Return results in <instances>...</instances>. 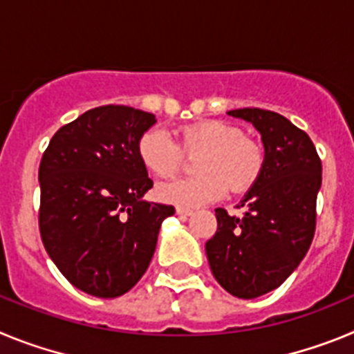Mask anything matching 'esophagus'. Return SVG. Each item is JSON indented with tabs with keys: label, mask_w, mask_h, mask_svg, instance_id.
I'll list each match as a JSON object with an SVG mask.
<instances>
[{
	"label": "esophagus",
	"mask_w": 354,
	"mask_h": 354,
	"mask_svg": "<svg viewBox=\"0 0 354 354\" xmlns=\"http://www.w3.org/2000/svg\"><path fill=\"white\" fill-rule=\"evenodd\" d=\"M192 214H193V211H192V209L177 207V216H184V218H186V216H192Z\"/></svg>",
	"instance_id": "34e87169"
}]
</instances>
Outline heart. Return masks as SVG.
<instances>
[{"label": "heart", "mask_w": 354, "mask_h": 354, "mask_svg": "<svg viewBox=\"0 0 354 354\" xmlns=\"http://www.w3.org/2000/svg\"><path fill=\"white\" fill-rule=\"evenodd\" d=\"M180 147L198 152L195 170L198 175L162 183L156 196L162 204L177 207H200L227 193L246 192L257 183L264 167V152L243 129L223 120H200L180 127ZM136 154L143 167L156 177H170L180 168L183 152L162 129H149L136 143Z\"/></svg>", "instance_id": "b5f03b06"}]
</instances>
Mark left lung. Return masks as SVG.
<instances>
[{"label":"left lung","instance_id":"8db88e82","mask_svg":"<svg viewBox=\"0 0 354 354\" xmlns=\"http://www.w3.org/2000/svg\"><path fill=\"white\" fill-rule=\"evenodd\" d=\"M227 115L261 133L264 167L237 205L246 209L243 218L216 209L218 230L205 253L227 292L253 299L282 286L310 248L323 167L308 134L282 115L259 108Z\"/></svg>","mask_w":354,"mask_h":354}]
</instances>
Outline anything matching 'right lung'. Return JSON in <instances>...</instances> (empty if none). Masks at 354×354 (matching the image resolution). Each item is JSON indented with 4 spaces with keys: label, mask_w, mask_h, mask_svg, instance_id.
<instances>
[{
    "label": "right lung",
    "mask_w": 354,
    "mask_h": 354,
    "mask_svg": "<svg viewBox=\"0 0 354 354\" xmlns=\"http://www.w3.org/2000/svg\"><path fill=\"white\" fill-rule=\"evenodd\" d=\"M156 117L99 106L60 127L40 161V237L74 287L117 298L138 283L171 205L150 204L136 143Z\"/></svg>",
    "instance_id": "1"
}]
</instances>
